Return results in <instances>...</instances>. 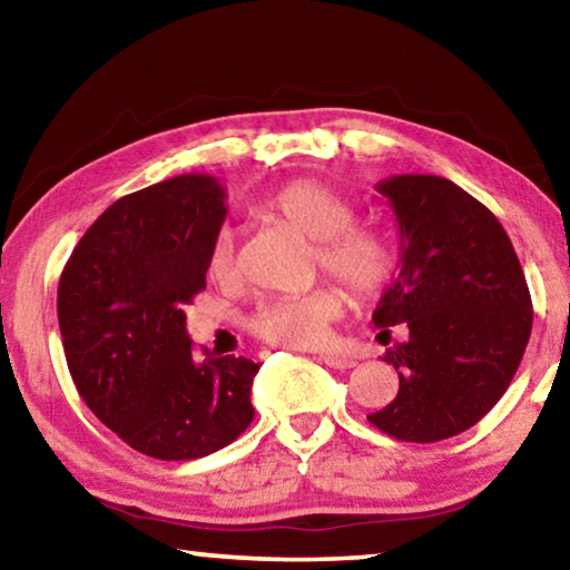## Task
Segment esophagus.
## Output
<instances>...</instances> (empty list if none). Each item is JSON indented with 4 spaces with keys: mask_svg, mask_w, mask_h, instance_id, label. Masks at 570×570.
<instances>
[{
    "mask_svg": "<svg viewBox=\"0 0 570 570\" xmlns=\"http://www.w3.org/2000/svg\"><path fill=\"white\" fill-rule=\"evenodd\" d=\"M320 360H322L326 366H332V370H352V366L356 364L354 356H350V354H336V352H322Z\"/></svg>",
    "mask_w": 570,
    "mask_h": 570,
    "instance_id": "esophagus-1",
    "label": "esophagus"
}]
</instances>
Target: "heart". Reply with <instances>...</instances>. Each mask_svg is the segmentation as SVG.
<instances>
[{
	"mask_svg": "<svg viewBox=\"0 0 570 570\" xmlns=\"http://www.w3.org/2000/svg\"><path fill=\"white\" fill-rule=\"evenodd\" d=\"M262 214L316 240V258L324 272L340 278L356 296H374L390 284L397 264L392 238L372 224H352L354 204L320 180H292L256 204ZM206 272L216 284L238 276L230 230H218L206 256ZM344 292L316 286L302 296L272 298L250 316V330L266 342L284 346H316L326 340L332 322L344 314Z\"/></svg>",
	"mask_w": 570,
	"mask_h": 570,
	"instance_id": "1",
	"label": "heart"
}]
</instances>
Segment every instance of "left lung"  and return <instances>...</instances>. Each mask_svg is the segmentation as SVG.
<instances>
[{"label": "left lung", "instance_id": "1", "mask_svg": "<svg viewBox=\"0 0 570 570\" xmlns=\"http://www.w3.org/2000/svg\"><path fill=\"white\" fill-rule=\"evenodd\" d=\"M400 228V272L372 322L407 324V342L384 362L400 392L372 412L374 428L404 442H438L470 430L503 397L523 360L533 304L505 228L440 176L377 183Z\"/></svg>", "mask_w": 570, "mask_h": 570}]
</instances>
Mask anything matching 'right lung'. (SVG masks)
<instances>
[{
  "instance_id": "add662e5",
  "label": "right lung",
  "mask_w": 570,
  "mask_h": 570,
  "mask_svg": "<svg viewBox=\"0 0 570 570\" xmlns=\"http://www.w3.org/2000/svg\"><path fill=\"white\" fill-rule=\"evenodd\" d=\"M226 190L200 173L130 193L85 230L57 288L67 366L85 404L148 458L196 460L254 420L258 364L196 360L183 306L206 288Z\"/></svg>"
}]
</instances>
